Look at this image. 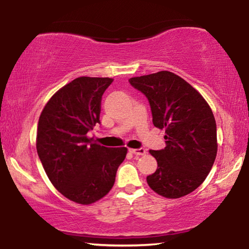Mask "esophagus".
Wrapping results in <instances>:
<instances>
[{
  "label": "esophagus",
  "mask_w": 249,
  "mask_h": 249,
  "mask_svg": "<svg viewBox=\"0 0 249 249\" xmlns=\"http://www.w3.org/2000/svg\"><path fill=\"white\" fill-rule=\"evenodd\" d=\"M129 152L134 154V155H144L146 153L144 148H129Z\"/></svg>",
  "instance_id": "obj_1"
}]
</instances>
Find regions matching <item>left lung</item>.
I'll return each instance as SVG.
<instances>
[{"label": "left lung", "mask_w": 249, "mask_h": 249, "mask_svg": "<svg viewBox=\"0 0 249 249\" xmlns=\"http://www.w3.org/2000/svg\"><path fill=\"white\" fill-rule=\"evenodd\" d=\"M151 105L153 124L165 129L164 149L149 151L157 169L146 177L148 186L166 198L194 192L210 174L217 155L216 122L198 90L168 71L132 77Z\"/></svg>", "instance_id": "left-lung-1"}]
</instances>
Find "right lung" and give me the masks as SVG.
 Returning <instances> with one entry per match:
<instances>
[{"label":"right lung","instance_id":"right-lung-1","mask_svg":"<svg viewBox=\"0 0 249 249\" xmlns=\"http://www.w3.org/2000/svg\"><path fill=\"white\" fill-rule=\"evenodd\" d=\"M109 77L82 76L63 86L38 118L36 149L47 177L66 198L90 205L115 183L127 148L92 143L88 133L100 123L101 101Z\"/></svg>","mask_w":249,"mask_h":249}]
</instances>
